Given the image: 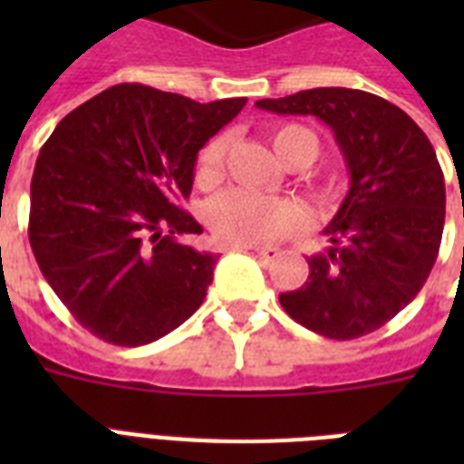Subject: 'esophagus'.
Here are the masks:
<instances>
[{
	"mask_svg": "<svg viewBox=\"0 0 464 464\" xmlns=\"http://www.w3.org/2000/svg\"><path fill=\"white\" fill-rule=\"evenodd\" d=\"M243 250H250V253H253L255 257H260L262 262H272L276 255H279L276 247H243Z\"/></svg>",
	"mask_w": 464,
	"mask_h": 464,
	"instance_id": "34e87169",
	"label": "esophagus"
}]
</instances>
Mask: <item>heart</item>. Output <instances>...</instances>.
<instances>
[{
	"label": "heart",
	"mask_w": 464,
	"mask_h": 464,
	"mask_svg": "<svg viewBox=\"0 0 464 464\" xmlns=\"http://www.w3.org/2000/svg\"><path fill=\"white\" fill-rule=\"evenodd\" d=\"M272 147L276 156L289 166L301 163L310 166L317 156V137L301 125H282L272 132ZM226 137H214L202 149L197 160V180L211 185L218 178V168L224 160ZM301 209L289 199L267 197L253 189H226L211 199L207 207V224L214 238L231 246H255L265 243L301 224Z\"/></svg>",
	"instance_id": "obj_1"
}]
</instances>
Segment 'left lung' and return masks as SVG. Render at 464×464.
I'll return each mask as SVG.
<instances>
[{
    "label": "left lung",
    "mask_w": 464,
    "mask_h": 464,
    "mask_svg": "<svg viewBox=\"0 0 464 464\" xmlns=\"http://www.w3.org/2000/svg\"><path fill=\"white\" fill-rule=\"evenodd\" d=\"M255 105L323 120L349 170V192L324 228L330 247L310 255L308 282L279 294V304L323 337L378 330L414 301L439 257L446 180L431 141L397 105L359 89L298 91Z\"/></svg>",
    "instance_id": "obj_1"
}]
</instances>
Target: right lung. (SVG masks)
I'll return each mask as SVG.
<instances>
[{
    "mask_svg": "<svg viewBox=\"0 0 464 464\" xmlns=\"http://www.w3.org/2000/svg\"><path fill=\"white\" fill-rule=\"evenodd\" d=\"M246 103L118 83L74 108L43 144L28 240L47 284L91 334L149 344L202 305L218 255L178 240L202 233L180 199L199 149Z\"/></svg>",
    "mask_w": 464,
    "mask_h": 464,
    "instance_id": "add662e5",
    "label": "right lung"
}]
</instances>
